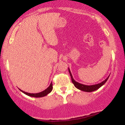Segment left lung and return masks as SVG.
<instances>
[{
    "label": "left lung",
    "mask_w": 125,
    "mask_h": 125,
    "mask_svg": "<svg viewBox=\"0 0 125 125\" xmlns=\"http://www.w3.org/2000/svg\"><path fill=\"white\" fill-rule=\"evenodd\" d=\"M68 70H69V72L70 73V75H71L72 82V83H73L74 86L76 87L77 89H78L82 90V91L86 92H94V90H96L100 88L101 86H102L104 85L106 82V81H107V79H108L109 77L110 76L109 75V76L107 77L104 81L99 83L92 84V85H86V84L80 83L74 81L73 77L72 76V74L71 72V71H70L69 68H68Z\"/></svg>",
    "instance_id": "obj_1"
}]
</instances>
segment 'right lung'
<instances>
[{
	"label": "right lung",
	"mask_w": 125,
	"mask_h": 125,
	"mask_svg": "<svg viewBox=\"0 0 125 125\" xmlns=\"http://www.w3.org/2000/svg\"><path fill=\"white\" fill-rule=\"evenodd\" d=\"M52 89H53V84H52V83L51 82V84H50L48 88L44 90L43 91L41 92H39V93H37V94H30V93H28V92H26L23 91V90H21V89H20V90H21V92H23V94H26V95L29 96L34 97H41L45 96H46L47 94H49V93H51Z\"/></svg>",
	"instance_id": "right-lung-1"
}]
</instances>
